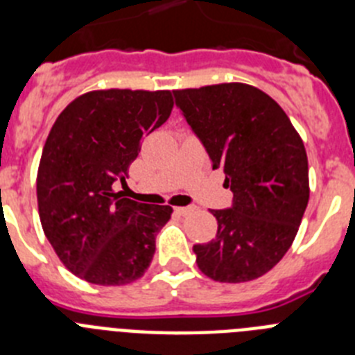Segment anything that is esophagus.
<instances>
[{
    "label": "esophagus",
    "mask_w": 355,
    "mask_h": 355,
    "mask_svg": "<svg viewBox=\"0 0 355 355\" xmlns=\"http://www.w3.org/2000/svg\"><path fill=\"white\" fill-rule=\"evenodd\" d=\"M174 211L178 215H188L190 211H193V208L192 206H178V208H174Z\"/></svg>",
    "instance_id": "1"
}]
</instances>
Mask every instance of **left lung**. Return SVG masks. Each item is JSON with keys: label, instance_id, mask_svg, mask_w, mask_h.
I'll return each mask as SVG.
<instances>
[{"label": "left lung", "instance_id": "left-lung-1", "mask_svg": "<svg viewBox=\"0 0 355 355\" xmlns=\"http://www.w3.org/2000/svg\"><path fill=\"white\" fill-rule=\"evenodd\" d=\"M233 206L211 209L216 234L193 245L197 266L218 283H247L272 270L293 243L309 200L300 135L268 94L245 83L174 90Z\"/></svg>", "mask_w": 355, "mask_h": 355}]
</instances>
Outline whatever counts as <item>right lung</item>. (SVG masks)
Listing matches in <instances>:
<instances>
[{"instance_id": "obj_1", "label": "right lung", "mask_w": 355, "mask_h": 355, "mask_svg": "<svg viewBox=\"0 0 355 355\" xmlns=\"http://www.w3.org/2000/svg\"><path fill=\"white\" fill-rule=\"evenodd\" d=\"M171 90H92L69 103L44 144L37 202L44 234L65 268L87 283L121 286L142 277L171 206L114 192L146 135L172 112Z\"/></svg>"}]
</instances>
